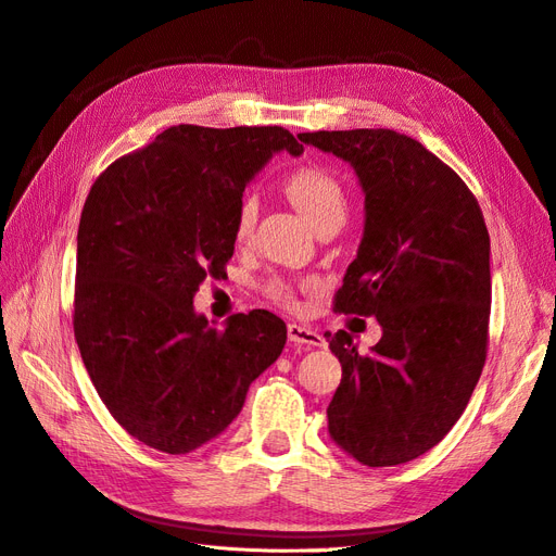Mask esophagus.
<instances>
[{
	"mask_svg": "<svg viewBox=\"0 0 556 556\" xmlns=\"http://www.w3.org/2000/svg\"><path fill=\"white\" fill-rule=\"evenodd\" d=\"M289 339L298 346H326L324 337H320L316 330L300 324H289Z\"/></svg>",
	"mask_w": 556,
	"mask_h": 556,
	"instance_id": "34e87169",
	"label": "esophagus"
}]
</instances>
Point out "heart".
<instances>
[{
	"label": "heart",
	"instance_id": "1",
	"mask_svg": "<svg viewBox=\"0 0 556 556\" xmlns=\"http://www.w3.org/2000/svg\"><path fill=\"white\" fill-rule=\"evenodd\" d=\"M283 191L289 195L291 203L307 217L316 228L326 226L330 222L346 219L349 210V195L344 185L337 180L332 173L318 166H300L286 175ZM258 203L254 195H244L236 212V224H232V236L236 242H247L252 238L256 226ZM265 295L281 307H295V283L283 277H273L265 281Z\"/></svg>",
	"mask_w": 556,
	"mask_h": 556
}]
</instances>
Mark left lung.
I'll use <instances>...</instances> for the list:
<instances>
[{"label":"left lung","instance_id":"8db88e82","mask_svg":"<svg viewBox=\"0 0 556 556\" xmlns=\"http://www.w3.org/2000/svg\"><path fill=\"white\" fill-rule=\"evenodd\" d=\"M298 138L361 177L365 232L334 312L383 328L365 355L346 330L328 334L342 363L330 437L367 467H395L451 432L485 367L490 232L471 189L416 138L392 129Z\"/></svg>","mask_w":556,"mask_h":556}]
</instances>
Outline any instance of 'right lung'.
<instances>
[{
    "mask_svg": "<svg viewBox=\"0 0 556 556\" xmlns=\"http://www.w3.org/2000/svg\"><path fill=\"white\" fill-rule=\"evenodd\" d=\"M302 154L281 127L180 124L115 159L78 226L74 334L101 402L154 451L185 455L219 437L283 344L273 312L226 328L193 312L226 275L242 191L273 152Z\"/></svg>",
    "mask_w": 556,
    "mask_h": 556,
    "instance_id": "1",
    "label": "right lung"
}]
</instances>
